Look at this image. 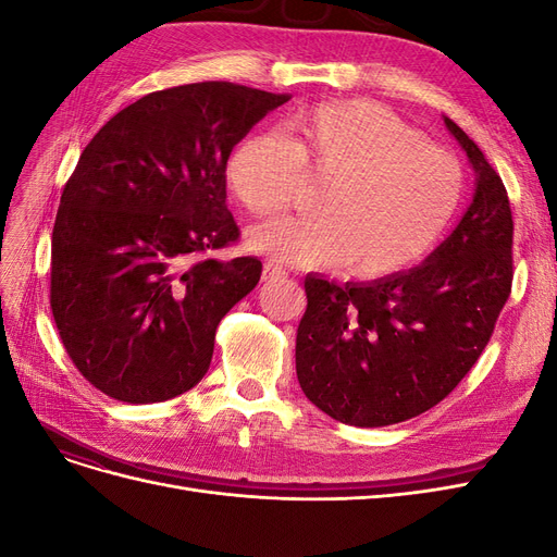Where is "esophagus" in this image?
I'll return each instance as SVG.
<instances>
[{
  "label": "esophagus",
  "instance_id": "obj_1",
  "mask_svg": "<svg viewBox=\"0 0 557 557\" xmlns=\"http://www.w3.org/2000/svg\"><path fill=\"white\" fill-rule=\"evenodd\" d=\"M288 276V269L276 264L274 260H267L262 267V281H278Z\"/></svg>",
  "mask_w": 557,
  "mask_h": 557
}]
</instances>
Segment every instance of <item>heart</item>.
Returning a JSON list of instances; mask_svg holds the SVG:
<instances>
[{"instance_id":"1","label":"heart","mask_w":557,"mask_h":557,"mask_svg":"<svg viewBox=\"0 0 557 557\" xmlns=\"http://www.w3.org/2000/svg\"><path fill=\"white\" fill-rule=\"evenodd\" d=\"M301 174L323 178L313 213L248 232V246L281 262L330 264L381 278L423 260L458 213L465 170L446 148L367 99L297 109L283 139L252 134L227 166L252 215L288 209Z\"/></svg>"}]
</instances>
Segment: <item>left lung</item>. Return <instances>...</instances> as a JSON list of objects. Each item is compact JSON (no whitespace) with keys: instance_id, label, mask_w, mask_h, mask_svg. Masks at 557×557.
I'll list each match as a JSON object with an SVG mask.
<instances>
[{"instance_id":"left-lung-1","label":"left lung","mask_w":557,"mask_h":557,"mask_svg":"<svg viewBox=\"0 0 557 557\" xmlns=\"http://www.w3.org/2000/svg\"><path fill=\"white\" fill-rule=\"evenodd\" d=\"M476 172L460 225L409 272L372 283L309 274L297 327V381L334 420L383 428L453 393L491 342L513 281V215L481 148L444 117Z\"/></svg>"}]
</instances>
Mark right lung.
Instances as JSON below:
<instances>
[{"label":"right lung","mask_w":557,"mask_h":557,"mask_svg":"<svg viewBox=\"0 0 557 557\" xmlns=\"http://www.w3.org/2000/svg\"><path fill=\"white\" fill-rule=\"evenodd\" d=\"M290 99L227 81L150 92L115 113L66 181L50 248V309L97 391L153 404L188 393L218 323L256 288L258 258L225 205L232 148Z\"/></svg>","instance_id":"obj_1"}]
</instances>
